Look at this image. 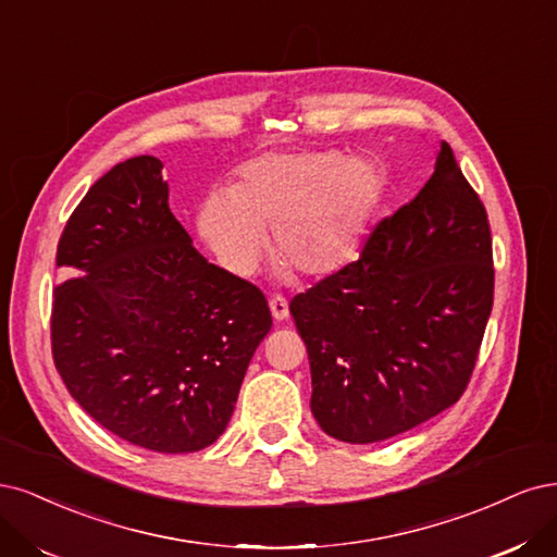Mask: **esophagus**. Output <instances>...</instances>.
I'll list each match as a JSON object with an SVG mask.
<instances>
[{
	"mask_svg": "<svg viewBox=\"0 0 557 557\" xmlns=\"http://www.w3.org/2000/svg\"><path fill=\"white\" fill-rule=\"evenodd\" d=\"M268 305H271V312H273L275 321H284L286 317H289V302H286L284 296H280V294L271 296V300H268Z\"/></svg>",
	"mask_w": 557,
	"mask_h": 557,
	"instance_id": "obj_1",
	"label": "esophagus"
}]
</instances>
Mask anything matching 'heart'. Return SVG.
I'll return each instance as SVG.
<instances>
[{"mask_svg":"<svg viewBox=\"0 0 557 557\" xmlns=\"http://www.w3.org/2000/svg\"><path fill=\"white\" fill-rule=\"evenodd\" d=\"M384 194L370 157L343 150L275 152L238 171L233 189H214L199 210V231L236 275H249L275 231L282 261L305 277H329L361 255Z\"/></svg>","mask_w":557,"mask_h":557,"instance_id":"b5f03b06","label":"heart"}]
</instances>
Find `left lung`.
Wrapping results in <instances>:
<instances>
[{
	"label": "left lung",
	"mask_w": 557,
	"mask_h": 557,
	"mask_svg": "<svg viewBox=\"0 0 557 557\" xmlns=\"http://www.w3.org/2000/svg\"><path fill=\"white\" fill-rule=\"evenodd\" d=\"M493 289L486 208L442 140L433 175L376 222L361 257L289 302L321 430L372 444L456 405L472 380Z\"/></svg>",
	"instance_id": "1"
}]
</instances>
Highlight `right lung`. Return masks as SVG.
Returning <instances> with one entry per match:
<instances>
[{
	"label": "right lung",
	"mask_w": 557,
	"mask_h": 557,
	"mask_svg": "<svg viewBox=\"0 0 557 557\" xmlns=\"http://www.w3.org/2000/svg\"><path fill=\"white\" fill-rule=\"evenodd\" d=\"M161 169L150 154L120 161L71 212L50 347L97 423L150 451L191 454L224 433L273 317L259 286L191 245Z\"/></svg>",
	"instance_id": "right-lung-1"
}]
</instances>
